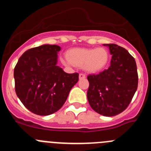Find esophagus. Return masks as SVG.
I'll use <instances>...</instances> for the list:
<instances>
[{
	"label": "esophagus",
	"mask_w": 151,
	"mask_h": 151,
	"mask_svg": "<svg viewBox=\"0 0 151 151\" xmlns=\"http://www.w3.org/2000/svg\"><path fill=\"white\" fill-rule=\"evenodd\" d=\"M86 78L85 75L83 74V73H80L79 74V79H84V78Z\"/></svg>",
	"instance_id": "34e87169"
}]
</instances>
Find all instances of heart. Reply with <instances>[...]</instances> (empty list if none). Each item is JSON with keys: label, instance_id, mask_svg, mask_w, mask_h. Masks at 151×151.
<instances>
[{"label": "heart", "instance_id": "b5f03b06", "mask_svg": "<svg viewBox=\"0 0 151 151\" xmlns=\"http://www.w3.org/2000/svg\"><path fill=\"white\" fill-rule=\"evenodd\" d=\"M68 57L62 59L65 66H83L88 73H97L107 64L109 54L104 47L97 48H76L68 53Z\"/></svg>", "mask_w": 151, "mask_h": 151}]
</instances>
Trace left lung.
<instances>
[{
    "mask_svg": "<svg viewBox=\"0 0 151 151\" xmlns=\"http://www.w3.org/2000/svg\"><path fill=\"white\" fill-rule=\"evenodd\" d=\"M107 46L112 55L109 68L89 75L87 97L91 107L105 116L118 115L127 108L138 88V77L134 57L114 44Z\"/></svg>",
    "mask_w": 151,
    "mask_h": 151,
    "instance_id": "obj_1",
    "label": "left lung"
}]
</instances>
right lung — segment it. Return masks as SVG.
Here are the masks:
<instances>
[{
    "label": "right lung",
    "instance_id": "1",
    "mask_svg": "<svg viewBox=\"0 0 151 151\" xmlns=\"http://www.w3.org/2000/svg\"><path fill=\"white\" fill-rule=\"evenodd\" d=\"M60 49L50 45L29 49L14 68L17 97L35 114L47 116L59 110L78 81V73H66L57 65Z\"/></svg>",
    "mask_w": 151,
    "mask_h": 151
}]
</instances>
